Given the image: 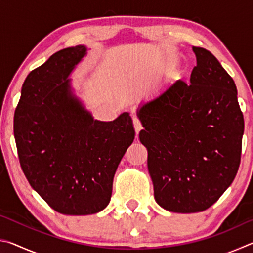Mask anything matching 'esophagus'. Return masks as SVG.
<instances>
[{"mask_svg":"<svg viewBox=\"0 0 253 253\" xmlns=\"http://www.w3.org/2000/svg\"><path fill=\"white\" fill-rule=\"evenodd\" d=\"M132 123H134V127H135V131H136V135L139 134V131L142 130V123H140V121L138 118H137L136 116L132 117Z\"/></svg>","mask_w":253,"mask_h":253,"instance_id":"obj_1","label":"esophagus"}]
</instances>
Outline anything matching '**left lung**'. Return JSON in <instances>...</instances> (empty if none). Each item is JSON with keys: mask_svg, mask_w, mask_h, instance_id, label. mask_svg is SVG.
Returning a JSON list of instances; mask_svg holds the SVG:
<instances>
[{"mask_svg": "<svg viewBox=\"0 0 253 253\" xmlns=\"http://www.w3.org/2000/svg\"><path fill=\"white\" fill-rule=\"evenodd\" d=\"M190 83L177 80L137 109L154 198L175 213L202 212L232 184L245 121L233 79L217 59L193 46Z\"/></svg>", "mask_w": 253, "mask_h": 253, "instance_id": "1", "label": "left lung"}]
</instances>
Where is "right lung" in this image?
<instances>
[{
	"label": "right lung",
	"instance_id": "obj_1",
	"mask_svg": "<svg viewBox=\"0 0 253 253\" xmlns=\"http://www.w3.org/2000/svg\"><path fill=\"white\" fill-rule=\"evenodd\" d=\"M84 45L60 50L30 72L14 113V138L30 185L67 215L104 210L114 175L135 138L128 113L113 122L93 118L75 95L69 76Z\"/></svg>",
	"mask_w": 253,
	"mask_h": 253
}]
</instances>
